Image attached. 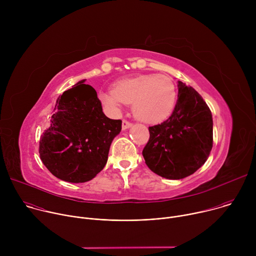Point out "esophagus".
I'll use <instances>...</instances> for the list:
<instances>
[{"label": "esophagus", "instance_id": "obj_1", "mask_svg": "<svg viewBox=\"0 0 256 256\" xmlns=\"http://www.w3.org/2000/svg\"><path fill=\"white\" fill-rule=\"evenodd\" d=\"M132 124L130 122H128V120H122V130H126V128H130Z\"/></svg>", "mask_w": 256, "mask_h": 256}]
</instances>
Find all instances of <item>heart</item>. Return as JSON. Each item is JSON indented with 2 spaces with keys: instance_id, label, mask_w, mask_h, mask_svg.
I'll return each mask as SVG.
<instances>
[{
  "instance_id": "obj_1",
  "label": "heart",
  "mask_w": 256,
  "mask_h": 256,
  "mask_svg": "<svg viewBox=\"0 0 256 256\" xmlns=\"http://www.w3.org/2000/svg\"><path fill=\"white\" fill-rule=\"evenodd\" d=\"M102 102L112 112L132 104L134 114L140 120L157 124L170 116L176 103V88L164 75H142L118 81L114 90L100 94Z\"/></svg>"
}]
</instances>
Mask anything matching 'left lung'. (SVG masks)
Returning <instances> with one entry per match:
<instances>
[{
  "mask_svg": "<svg viewBox=\"0 0 256 256\" xmlns=\"http://www.w3.org/2000/svg\"><path fill=\"white\" fill-rule=\"evenodd\" d=\"M150 138L142 150L147 166L168 179L194 174L212 148V118L202 97L178 81V99L170 118L149 126Z\"/></svg>",
  "mask_w": 256,
  "mask_h": 256,
  "instance_id": "obj_1",
  "label": "left lung"
}]
</instances>
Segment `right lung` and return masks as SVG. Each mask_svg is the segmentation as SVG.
<instances>
[{"label":"right lung","instance_id":"add662e5","mask_svg":"<svg viewBox=\"0 0 256 256\" xmlns=\"http://www.w3.org/2000/svg\"><path fill=\"white\" fill-rule=\"evenodd\" d=\"M78 82L56 100L50 126L40 140V156L56 177L72 184L94 178L105 166L120 120L108 118L93 87Z\"/></svg>","mask_w":256,"mask_h":256}]
</instances>
